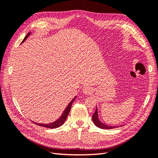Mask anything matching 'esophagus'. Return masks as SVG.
Segmentation results:
<instances>
[{
	"label": "esophagus",
	"instance_id": "1",
	"mask_svg": "<svg viewBox=\"0 0 158 158\" xmlns=\"http://www.w3.org/2000/svg\"><path fill=\"white\" fill-rule=\"evenodd\" d=\"M82 91H83L84 94H85V95H89V94H91V93H92V90H91V89L88 87L84 88Z\"/></svg>",
	"mask_w": 158,
	"mask_h": 158
}]
</instances>
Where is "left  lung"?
<instances>
[{
  "label": "left lung",
  "instance_id": "1",
  "mask_svg": "<svg viewBox=\"0 0 158 158\" xmlns=\"http://www.w3.org/2000/svg\"><path fill=\"white\" fill-rule=\"evenodd\" d=\"M92 121H93L94 123L95 124V126L98 127L99 128H102V129H111V128H115L123 126V125L110 126V125H106V124L103 123L101 121L99 120V114H98L97 107H96V109H95V113L93 114V115H92Z\"/></svg>",
  "mask_w": 158,
  "mask_h": 158
}]
</instances>
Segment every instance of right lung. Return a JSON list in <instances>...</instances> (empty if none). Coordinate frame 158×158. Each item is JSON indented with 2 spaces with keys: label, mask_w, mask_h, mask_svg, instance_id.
<instances>
[{
  "label": "right lung",
  "mask_w": 158,
  "mask_h": 158,
  "mask_svg": "<svg viewBox=\"0 0 158 158\" xmlns=\"http://www.w3.org/2000/svg\"><path fill=\"white\" fill-rule=\"evenodd\" d=\"M31 33V32L27 33V34L26 35V37H24V39H23V40L22 41L21 44H22V43H23L26 40L27 38L30 35ZM76 98V96H75L73 99H72V101L69 103L68 106H66V107L64 109L63 113H62V114L60 116V117L58 119H56V121H55L53 122H51L50 123H35L33 121H32V122H33L35 124H36V125H38L44 127H46V128H58V127H60L61 125H63L64 123L66 121V118H67L69 114L70 113V111L72 104H73V102L75 101Z\"/></svg>",
  "instance_id": "1"
}]
</instances>
